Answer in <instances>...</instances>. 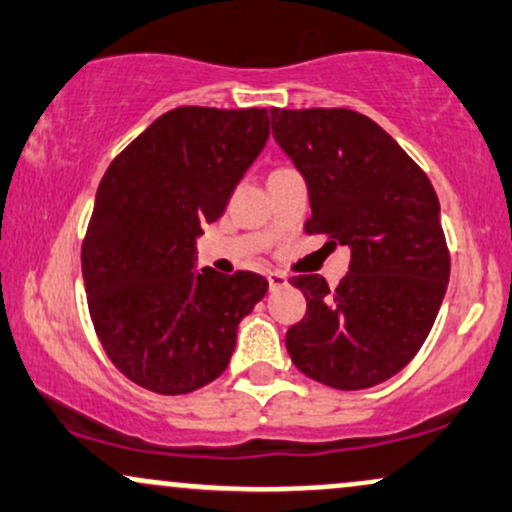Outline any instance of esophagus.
Masks as SVG:
<instances>
[{
	"instance_id": "34e87169",
	"label": "esophagus",
	"mask_w": 512,
	"mask_h": 512,
	"mask_svg": "<svg viewBox=\"0 0 512 512\" xmlns=\"http://www.w3.org/2000/svg\"><path fill=\"white\" fill-rule=\"evenodd\" d=\"M267 281H269V289H272V291L284 289V286L289 284V279H286V274H281V272H269V274H267Z\"/></svg>"
}]
</instances>
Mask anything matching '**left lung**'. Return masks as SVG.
<instances>
[{
    "mask_svg": "<svg viewBox=\"0 0 512 512\" xmlns=\"http://www.w3.org/2000/svg\"><path fill=\"white\" fill-rule=\"evenodd\" d=\"M272 134L310 192L308 236L349 245L330 289L293 276L308 310L286 332L291 361L334 390H366L419 354L443 303L450 252L428 175L378 122L349 108H272Z\"/></svg>",
    "mask_w": 512,
    "mask_h": 512,
    "instance_id": "8db88e82",
    "label": "left lung"
}]
</instances>
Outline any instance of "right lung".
Returning <instances> with one entry per match:
<instances>
[{"label":"right lung","mask_w":512,"mask_h":512,"mask_svg":"<svg viewBox=\"0 0 512 512\" xmlns=\"http://www.w3.org/2000/svg\"><path fill=\"white\" fill-rule=\"evenodd\" d=\"M267 137L264 108L182 105L105 170L81 245L88 313L113 366L144 390L187 395L219 378L269 289L255 272H192L195 238Z\"/></svg>","instance_id":"add662e5"}]
</instances>
